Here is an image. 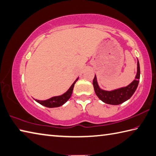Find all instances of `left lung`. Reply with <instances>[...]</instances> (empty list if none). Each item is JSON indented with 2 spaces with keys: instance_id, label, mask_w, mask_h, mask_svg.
Returning a JSON list of instances; mask_svg holds the SVG:
<instances>
[{
  "instance_id": "left-lung-1",
  "label": "left lung",
  "mask_w": 156,
  "mask_h": 156,
  "mask_svg": "<svg viewBox=\"0 0 156 156\" xmlns=\"http://www.w3.org/2000/svg\"><path fill=\"white\" fill-rule=\"evenodd\" d=\"M140 73L139 61L137 60V73L135 80H133L127 87H121L112 90H105L100 89L98 84L97 78L95 75L93 80V84L95 94L100 100L106 104H111V105H119V104H122L124 101L128 100L136 90L138 83H139Z\"/></svg>"
}]
</instances>
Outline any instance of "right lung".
Instances as JSON below:
<instances>
[{"label":"right lung","mask_w":156,"mask_h":156,"mask_svg":"<svg viewBox=\"0 0 156 156\" xmlns=\"http://www.w3.org/2000/svg\"><path fill=\"white\" fill-rule=\"evenodd\" d=\"M78 80V78L76 79V80L74 81V83L72 84V86L69 87V89L63 95L55 96V97H52L48 99V100H44V101L37 100H36L35 101L39 104H41V105L48 108H55V107H59L62 105H63V104L71 98V96H72L73 87H74V84L76 82H77Z\"/></svg>","instance_id":"add662e5"}]
</instances>
